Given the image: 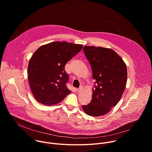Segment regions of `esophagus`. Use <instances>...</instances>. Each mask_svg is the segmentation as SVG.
<instances>
[{
    "mask_svg": "<svg viewBox=\"0 0 152 152\" xmlns=\"http://www.w3.org/2000/svg\"><path fill=\"white\" fill-rule=\"evenodd\" d=\"M82 89H83V88L82 87V86H80L79 88H77V89H76V91H77V92L79 93V92H80V91L82 90Z\"/></svg>",
    "mask_w": 152,
    "mask_h": 152,
    "instance_id": "34e87169",
    "label": "esophagus"
}]
</instances>
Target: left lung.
Masks as SVG:
<instances>
[{"label":"left lung","instance_id":"1","mask_svg":"<svg viewBox=\"0 0 152 152\" xmlns=\"http://www.w3.org/2000/svg\"><path fill=\"white\" fill-rule=\"evenodd\" d=\"M83 51L96 82L92 100L82 109L88 115L102 116L111 111L123 95L127 77L126 65L111 49L85 46Z\"/></svg>","mask_w":152,"mask_h":152}]
</instances>
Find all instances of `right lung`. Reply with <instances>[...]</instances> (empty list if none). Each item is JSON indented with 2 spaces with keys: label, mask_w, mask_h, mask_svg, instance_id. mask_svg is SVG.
Masks as SVG:
<instances>
[{
  "label": "right lung",
  "mask_w": 152,
  "mask_h": 152,
  "mask_svg": "<svg viewBox=\"0 0 152 152\" xmlns=\"http://www.w3.org/2000/svg\"><path fill=\"white\" fill-rule=\"evenodd\" d=\"M82 48L81 45L55 41L41 46L34 52L28 74L31 91L39 103L56 104L71 93L66 86L69 76L65 66Z\"/></svg>",
  "instance_id": "add662e5"
}]
</instances>
